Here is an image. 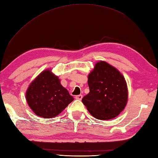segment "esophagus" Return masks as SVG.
<instances>
[{"label":"esophagus","instance_id":"esophagus-1","mask_svg":"<svg viewBox=\"0 0 158 158\" xmlns=\"http://www.w3.org/2000/svg\"><path fill=\"white\" fill-rule=\"evenodd\" d=\"M75 98L76 99H78V100H81L82 99V94H78V95H76L75 97Z\"/></svg>","mask_w":158,"mask_h":158}]
</instances>
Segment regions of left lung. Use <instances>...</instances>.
Returning <instances> with one entry per match:
<instances>
[{
    "label": "left lung",
    "mask_w": 158,
    "mask_h": 158,
    "mask_svg": "<svg viewBox=\"0 0 158 158\" xmlns=\"http://www.w3.org/2000/svg\"><path fill=\"white\" fill-rule=\"evenodd\" d=\"M90 92L82 99L89 113L108 120L120 114L127 106L128 92L124 77L104 61L97 62L88 76Z\"/></svg>",
    "instance_id": "obj_1"
}]
</instances>
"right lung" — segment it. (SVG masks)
<instances>
[{
	"instance_id": "obj_1",
	"label": "right lung",
	"mask_w": 158,
	"mask_h": 158,
	"mask_svg": "<svg viewBox=\"0 0 158 158\" xmlns=\"http://www.w3.org/2000/svg\"><path fill=\"white\" fill-rule=\"evenodd\" d=\"M27 103L35 114L44 118L56 117L73 101L51 69L42 72L30 83L26 93Z\"/></svg>"
}]
</instances>
